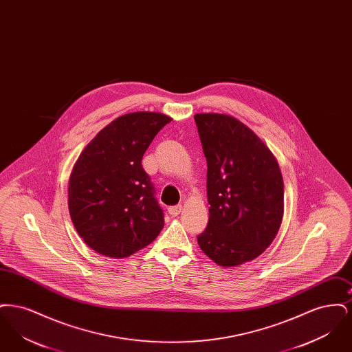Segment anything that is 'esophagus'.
Masks as SVG:
<instances>
[{
	"label": "esophagus",
	"instance_id": "obj_1",
	"mask_svg": "<svg viewBox=\"0 0 352 352\" xmlns=\"http://www.w3.org/2000/svg\"><path fill=\"white\" fill-rule=\"evenodd\" d=\"M181 211H182V206H181V204L168 207V214H170L171 217H178V215L181 214Z\"/></svg>",
	"mask_w": 352,
	"mask_h": 352
}]
</instances>
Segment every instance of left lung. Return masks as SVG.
I'll return each mask as SVG.
<instances>
[{"label":"left lung","mask_w":352,"mask_h":352,"mask_svg":"<svg viewBox=\"0 0 352 352\" xmlns=\"http://www.w3.org/2000/svg\"><path fill=\"white\" fill-rule=\"evenodd\" d=\"M207 160L210 218L198 244L214 263L234 268L258 257L284 217V181L264 141L240 120L194 115Z\"/></svg>","instance_id":"1"}]
</instances>
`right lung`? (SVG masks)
Returning a JSON list of instances; mask_svg holds the SVG:
<instances>
[{"instance_id":"right-lung-1","label":"right lung","mask_w":352,"mask_h":352,"mask_svg":"<svg viewBox=\"0 0 352 352\" xmlns=\"http://www.w3.org/2000/svg\"><path fill=\"white\" fill-rule=\"evenodd\" d=\"M173 118L126 113L109 122L80 153L68 182V211L94 251L112 258L148 247L164 228V211L141 161Z\"/></svg>"}]
</instances>
